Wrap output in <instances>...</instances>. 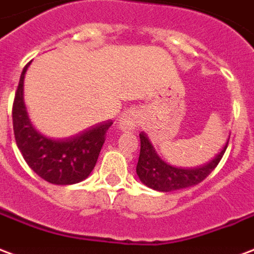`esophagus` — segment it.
Wrapping results in <instances>:
<instances>
[{
	"instance_id": "esophagus-1",
	"label": "esophagus",
	"mask_w": 254,
	"mask_h": 254,
	"mask_svg": "<svg viewBox=\"0 0 254 254\" xmlns=\"http://www.w3.org/2000/svg\"><path fill=\"white\" fill-rule=\"evenodd\" d=\"M139 123V115L138 111L135 108H129L125 111L119 118V127L123 131H132L136 128Z\"/></svg>"
}]
</instances>
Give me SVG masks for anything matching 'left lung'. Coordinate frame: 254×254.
Instances as JSON below:
<instances>
[{
    "mask_svg": "<svg viewBox=\"0 0 254 254\" xmlns=\"http://www.w3.org/2000/svg\"><path fill=\"white\" fill-rule=\"evenodd\" d=\"M139 136H140V154L136 165V174L146 186L158 191L166 192L190 188L202 182L220 163L229 142V140L226 142L222 151L218 152L213 158V161L206 165L199 166L195 169H181L166 163L156 154L155 148L144 132H140Z\"/></svg>",
    "mask_w": 254,
    "mask_h": 254,
    "instance_id": "1",
    "label": "left lung"
}]
</instances>
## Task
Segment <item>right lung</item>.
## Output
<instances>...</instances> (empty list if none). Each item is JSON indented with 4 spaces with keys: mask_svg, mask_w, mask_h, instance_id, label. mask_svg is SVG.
Returning <instances> with one entry per match:
<instances>
[{
    "mask_svg": "<svg viewBox=\"0 0 254 254\" xmlns=\"http://www.w3.org/2000/svg\"><path fill=\"white\" fill-rule=\"evenodd\" d=\"M28 63L21 73L13 102V131L17 147L30 169L53 185H73L91 174L106 140V122L68 139H52L37 132L30 123L24 103V77Z\"/></svg>",
    "mask_w": 254,
    "mask_h": 254,
    "instance_id": "right-lung-1",
    "label": "right lung"
}]
</instances>
